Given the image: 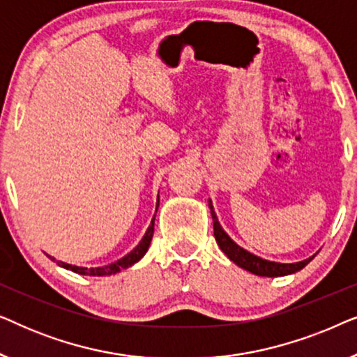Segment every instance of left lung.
Listing matches in <instances>:
<instances>
[{
  "mask_svg": "<svg viewBox=\"0 0 357 357\" xmlns=\"http://www.w3.org/2000/svg\"><path fill=\"white\" fill-rule=\"evenodd\" d=\"M208 206L211 209V216H213V226H214V237H216V242L221 250L226 253L227 258L231 261L236 263L237 266L243 268V270L253 273L257 276H268V278H278V276H287L292 275V273L301 271L307 263L312 261V258L315 255H312L309 258L302 261H296V263H280V261H270L265 260V258H260L257 255H253L252 252L245 250V248L238 245L231 238V236L224 231L221 222L218 221L216 211H214L213 202L208 199Z\"/></svg>",
  "mask_w": 357,
  "mask_h": 357,
  "instance_id": "left-lung-1",
  "label": "left lung"
}]
</instances>
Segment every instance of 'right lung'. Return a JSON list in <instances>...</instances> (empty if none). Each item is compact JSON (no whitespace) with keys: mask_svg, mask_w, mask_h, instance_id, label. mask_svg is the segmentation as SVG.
I'll use <instances>...</instances> for the list:
<instances>
[{"mask_svg":"<svg viewBox=\"0 0 357 357\" xmlns=\"http://www.w3.org/2000/svg\"><path fill=\"white\" fill-rule=\"evenodd\" d=\"M158 208H159V197H158V202H155V213H158ZM154 219H155V214L153 216V219H151V224H149L148 231L144 232V236L139 241L138 245H136L130 253H126L125 257H121L120 260L110 263V265L96 266V268H86V266L70 265V263H65V261H60V260L56 261L53 257H50V255H48V257H50L53 261H56L58 266L66 268V270H71L73 273H77V275H84V276H110V275H115V273H120L121 270H126V268L133 266L135 263H138L141 258L146 255V252H148V248L151 245V241H153Z\"/></svg>","mask_w":357,"mask_h":357,"instance_id":"add662e5","label":"right lung"}]
</instances>
